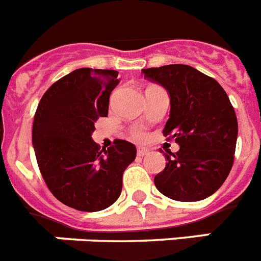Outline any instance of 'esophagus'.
I'll return each instance as SVG.
<instances>
[{
    "instance_id": "obj_1",
    "label": "esophagus",
    "mask_w": 261,
    "mask_h": 261,
    "mask_svg": "<svg viewBox=\"0 0 261 261\" xmlns=\"http://www.w3.org/2000/svg\"><path fill=\"white\" fill-rule=\"evenodd\" d=\"M149 154V150L147 149H145V147H138L137 149V155L138 156H145Z\"/></svg>"
}]
</instances>
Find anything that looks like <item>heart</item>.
Masks as SVG:
<instances>
[{
	"label": "heart",
	"instance_id": "b5f03b06",
	"mask_svg": "<svg viewBox=\"0 0 261 261\" xmlns=\"http://www.w3.org/2000/svg\"><path fill=\"white\" fill-rule=\"evenodd\" d=\"M132 136L136 138V140H145V138H146V135H145V132H144V130H142V129H140V128L133 129Z\"/></svg>",
	"mask_w": 261,
	"mask_h": 261
}]
</instances>
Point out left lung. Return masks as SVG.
<instances>
[{
	"label": "left lung",
	"mask_w": 261,
	"mask_h": 261,
	"mask_svg": "<svg viewBox=\"0 0 261 261\" xmlns=\"http://www.w3.org/2000/svg\"><path fill=\"white\" fill-rule=\"evenodd\" d=\"M170 96L163 135L180 149L154 177L156 190L176 201H200L220 190L234 162L238 120L230 99L214 78L183 64L142 69Z\"/></svg>",
	"instance_id": "obj_1"
}]
</instances>
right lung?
<instances>
[{
  "label": "right lung",
  "mask_w": 261,
  "mask_h": 261,
  "mask_svg": "<svg viewBox=\"0 0 261 261\" xmlns=\"http://www.w3.org/2000/svg\"><path fill=\"white\" fill-rule=\"evenodd\" d=\"M119 71L81 68L45 91L36 110L32 145L53 196L81 212H99L119 199L123 174L136 159L132 142L116 140L99 150L91 135L107 117Z\"/></svg>",
  "instance_id": "right-lung-1"
}]
</instances>
